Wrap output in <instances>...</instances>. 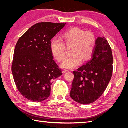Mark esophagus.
<instances>
[{
	"instance_id": "1",
	"label": "esophagus",
	"mask_w": 128,
	"mask_h": 128,
	"mask_svg": "<svg viewBox=\"0 0 128 128\" xmlns=\"http://www.w3.org/2000/svg\"><path fill=\"white\" fill-rule=\"evenodd\" d=\"M70 72L69 70H67V69H64L63 70H62V72L63 73H66V72Z\"/></svg>"
}]
</instances>
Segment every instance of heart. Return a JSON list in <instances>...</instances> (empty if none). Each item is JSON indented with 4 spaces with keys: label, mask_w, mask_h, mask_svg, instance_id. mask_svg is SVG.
I'll return each mask as SVG.
<instances>
[{
    "label": "heart",
    "mask_w": 128,
    "mask_h": 128,
    "mask_svg": "<svg viewBox=\"0 0 128 128\" xmlns=\"http://www.w3.org/2000/svg\"><path fill=\"white\" fill-rule=\"evenodd\" d=\"M67 46L72 45V55L66 56L62 62L61 66L66 69H74L91 58L96 46V38L91 32H85L78 28L67 30L62 35ZM52 54L60 61L65 56V44L59 38H54L50 44Z\"/></svg>",
    "instance_id": "obj_1"
}]
</instances>
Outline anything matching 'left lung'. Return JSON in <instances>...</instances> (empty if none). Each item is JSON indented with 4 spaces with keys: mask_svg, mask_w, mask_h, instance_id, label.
<instances>
[{
    "mask_svg": "<svg viewBox=\"0 0 128 128\" xmlns=\"http://www.w3.org/2000/svg\"><path fill=\"white\" fill-rule=\"evenodd\" d=\"M112 50L104 37H98L92 58L76 71L70 96L78 103L88 104L101 96L109 84L113 72Z\"/></svg>",
    "mask_w": 128,
    "mask_h": 128,
    "instance_id": "obj_1",
    "label": "left lung"
}]
</instances>
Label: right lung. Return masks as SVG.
<instances>
[{
  "label": "right lung",
  "instance_id": "right-lung-1",
  "mask_svg": "<svg viewBox=\"0 0 128 128\" xmlns=\"http://www.w3.org/2000/svg\"><path fill=\"white\" fill-rule=\"evenodd\" d=\"M66 23L40 22L31 27L16 43L12 73L22 96L39 102L50 97L54 79L62 72L54 60L51 40Z\"/></svg>",
  "mask_w": 128,
  "mask_h": 128
}]
</instances>
